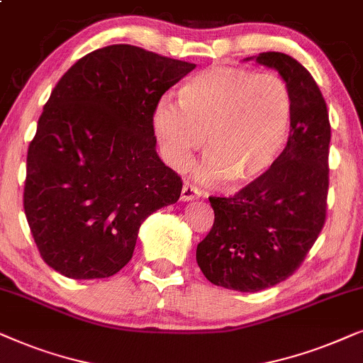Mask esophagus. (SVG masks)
<instances>
[{"label":"esophagus","mask_w":363,"mask_h":363,"mask_svg":"<svg viewBox=\"0 0 363 363\" xmlns=\"http://www.w3.org/2000/svg\"><path fill=\"white\" fill-rule=\"evenodd\" d=\"M201 197V191L197 189V187H192L189 184H184L182 186V191H181V199L182 201H194V199H199Z\"/></svg>","instance_id":"obj_1"}]
</instances>
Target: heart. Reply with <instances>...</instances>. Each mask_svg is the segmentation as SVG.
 <instances>
[{"label": "heart", "mask_w": 363, "mask_h": 363, "mask_svg": "<svg viewBox=\"0 0 363 363\" xmlns=\"http://www.w3.org/2000/svg\"><path fill=\"white\" fill-rule=\"evenodd\" d=\"M292 121V94L272 72L212 65L179 89V103L161 99L152 111V131L162 159L184 171L204 146L196 169L202 182L225 179L244 187L264 177L286 147Z\"/></svg>", "instance_id": "obj_1"}]
</instances>
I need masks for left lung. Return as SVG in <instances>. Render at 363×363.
Here are the masks:
<instances>
[{"mask_svg": "<svg viewBox=\"0 0 363 363\" xmlns=\"http://www.w3.org/2000/svg\"><path fill=\"white\" fill-rule=\"evenodd\" d=\"M275 69L292 94L287 146L275 166L232 197H209L214 225L196 260L214 286L259 292L296 272L325 222L330 123L311 72L284 52L245 57Z\"/></svg>", "mask_w": 363, "mask_h": 363, "instance_id": "left-lung-1", "label": "left lung"}]
</instances>
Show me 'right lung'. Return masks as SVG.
I'll use <instances>...</instances> for the list:
<instances>
[{"instance_id": "obj_1", "label": "right lung", "mask_w": 363, "mask_h": 363, "mask_svg": "<svg viewBox=\"0 0 363 363\" xmlns=\"http://www.w3.org/2000/svg\"><path fill=\"white\" fill-rule=\"evenodd\" d=\"M196 65L131 45L74 62L45 104L30 144L24 214L45 262L69 279H104L133 257L139 227L177 202L152 111Z\"/></svg>"}]
</instances>
